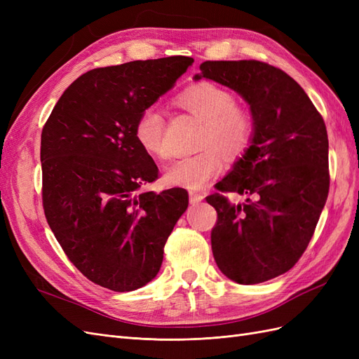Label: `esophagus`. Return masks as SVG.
<instances>
[{
  "label": "esophagus",
  "mask_w": 359,
  "mask_h": 359,
  "mask_svg": "<svg viewBox=\"0 0 359 359\" xmlns=\"http://www.w3.org/2000/svg\"><path fill=\"white\" fill-rule=\"evenodd\" d=\"M189 196H190V203H191V205L199 203V202L203 201V198H205L202 193H198V191H190Z\"/></svg>",
  "instance_id": "obj_1"
}]
</instances>
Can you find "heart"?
I'll list each match as a JSON object with an SVG mask.
<instances>
[{
    "label": "heart",
    "instance_id": "obj_1",
    "mask_svg": "<svg viewBox=\"0 0 359 359\" xmlns=\"http://www.w3.org/2000/svg\"><path fill=\"white\" fill-rule=\"evenodd\" d=\"M180 104L203 123L199 154L181 157L166 169L169 184L191 190L205 187L224 168L227 157H240L252 144L253 121L250 114L238 107L232 93L211 82L191 85L180 95ZM135 137L145 153L168 158L165 118L156 106L140 112L135 124Z\"/></svg>",
    "mask_w": 359,
    "mask_h": 359
}]
</instances>
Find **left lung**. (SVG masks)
<instances>
[{
    "mask_svg": "<svg viewBox=\"0 0 359 359\" xmlns=\"http://www.w3.org/2000/svg\"><path fill=\"white\" fill-rule=\"evenodd\" d=\"M211 79L250 106L253 137L211 194L219 219L211 232L217 266L240 285L285 274L306 252L328 198V135L297 81L256 60L205 61L194 81Z\"/></svg>",
    "mask_w": 359,
    "mask_h": 359,
    "instance_id": "8db88e82",
    "label": "left lung"
}]
</instances>
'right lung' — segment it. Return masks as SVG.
<instances>
[{"instance_id": "1", "label": "right lung", "mask_w": 359, "mask_h": 359, "mask_svg": "<svg viewBox=\"0 0 359 359\" xmlns=\"http://www.w3.org/2000/svg\"><path fill=\"white\" fill-rule=\"evenodd\" d=\"M193 58L168 57L94 69L62 93L41 132L43 208L70 262L115 292L145 286L189 206L184 189H139L158 169L135 137L144 109Z\"/></svg>"}]
</instances>
